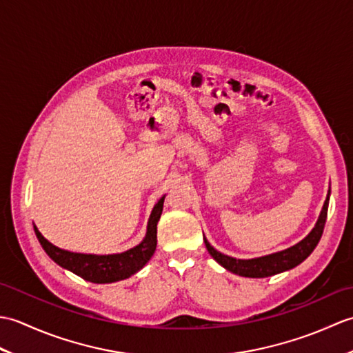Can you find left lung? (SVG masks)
<instances>
[{
    "instance_id": "1",
    "label": "left lung",
    "mask_w": 353,
    "mask_h": 353,
    "mask_svg": "<svg viewBox=\"0 0 353 353\" xmlns=\"http://www.w3.org/2000/svg\"><path fill=\"white\" fill-rule=\"evenodd\" d=\"M331 192V191H329ZM327 205H329V194L325 200L323 209H321L319 220L316 223V226L310 232V235L303 238L301 243H297L296 245L290 247L287 250L277 252L273 254H267V256L262 258H254V259H235L230 258L228 254H223L220 252H216L214 247L209 244L206 239L203 238L206 249L209 254L219 262L220 265H223L229 272L244 276V277H268L277 273L287 272L290 268H294L296 265L301 264L306 258L310 256L312 250L316 249V245L319 244L321 234H323L325 229V223H326V216H327Z\"/></svg>"
}]
</instances>
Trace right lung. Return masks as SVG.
I'll use <instances>...</instances> for the list:
<instances>
[{
    "label": "right lung",
    "instance_id": "right-lung-1",
    "mask_svg": "<svg viewBox=\"0 0 353 353\" xmlns=\"http://www.w3.org/2000/svg\"><path fill=\"white\" fill-rule=\"evenodd\" d=\"M163 199L165 197H161V200L154 205L152 215H150L147 224V235L144 238V241L124 253L103 254V256L72 253L59 249V247L48 243L36 226L34 234L37 239H39L42 249L47 252L48 256L54 261L56 264L70 270L74 274L83 277L85 281H89L92 283H110L123 281L139 272V270L150 261V258L153 256L157 244V221H159L162 214Z\"/></svg>",
    "mask_w": 353,
    "mask_h": 353
}]
</instances>
